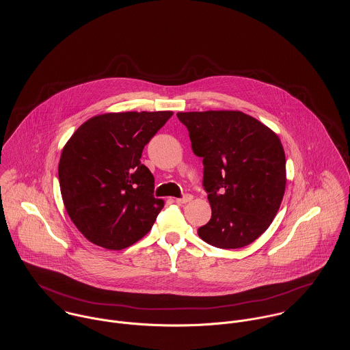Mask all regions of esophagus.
<instances>
[{
  "instance_id": "obj_1",
  "label": "esophagus",
  "mask_w": 350,
  "mask_h": 350,
  "mask_svg": "<svg viewBox=\"0 0 350 350\" xmlns=\"http://www.w3.org/2000/svg\"><path fill=\"white\" fill-rule=\"evenodd\" d=\"M193 200V196L191 194H185L182 198H176L178 203H187L190 200Z\"/></svg>"
}]
</instances>
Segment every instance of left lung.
<instances>
[{"mask_svg":"<svg viewBox=\"0 0 350 350\" xmlns=\"http://www.w3.org/2000/svg\"><path fill=\"white\" fill-rule=\"evenodd\" d=\"M191 148L203 159V187L211 206L200 239L217 248L250 245L272 224L286 190L280 139L239 110L179 111Z\"/></svg>","mask_w":350,"mask_h":350,"instance_id":"1","label":"left lung"}]
</instances>
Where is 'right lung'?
Returning a JSON list of instances; mask_svg holds the SVG:
<instances>
[{
  "instance_id": "1",
  "label": "right lung",
  "mask_w": 350,
  "mask_h": 350,
  "mask_svg": "<svg viewBox=\"0 0 350 350\" xmlns=\"http://www.w3.org/2000/svg\"><path fill=\"white\" fill-rule=\"evenodd\" d=\"M172 114H100L82 124L64 146L57 170L63 203L93 244L121 250L150 232L164 200L153 197L154 178L140 157Z\"/></svg>"
}]
</instances>
